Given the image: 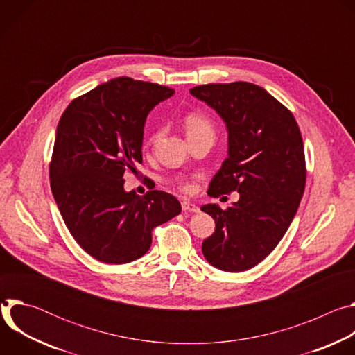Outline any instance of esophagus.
I'll return each mask as SVG.
<instances>
[{"instance_id": "obj_1", "label": "esophagus", "mask_w": 355, "mask_h": 355, "mask_svg": "<svg viewBox=\"0 0 355 355\" xmlns=\"http://www.w3.org/2000/svg\"><path fill=\"white\" fill-rule=\"evenodd\" d=\"M181 208H182L184 212H193V214L199 212V208L196 205L191 204V202H188V200H182L181 202Z\"/></svg>"}]
</instances>
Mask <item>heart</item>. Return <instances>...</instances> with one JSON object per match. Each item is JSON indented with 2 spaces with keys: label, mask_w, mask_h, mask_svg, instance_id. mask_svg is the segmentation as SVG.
Instances as JSON below:
<instances>
[{
  "label": "heart",
  "mask_w": 355,
  "mask_h": 355,
  "mask_svg": "<svg viewBox=\"0 0 355 355\" xmlns=\"http://www.w3.org/2000/svg\"><path fill=\"white\" fill-rule=\"evenodd\" d=\"M184 128L187 132L188 139L189 137H196V136H215V125L214 122L205 116V115H200V114H189L185 116L184 119ZM159 132L155 133L153 136L150 137V143H153L157 137H159ZM174 184L177 185L178 189L184 191V192H189L192 189V185L189 181H187L185 178H177L174 180Z\"/></svg>",
  "instance_id": "heart-1"
}]
</instances>
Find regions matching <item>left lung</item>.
<instances>
[{"label":"left lung","mask_w":355,"mask_h":355,"mask_svg":"<svg viewBox=\"0 0 355 355\" xmlns=\"http://www.w3.org/2000/svg\"><path fill=\"white\" fill-rule=\"evenodd\" d=\"M189 92L222 116L229 133V156L208 195L240 193L227 209L200 208L216 223L202 252L222 271H245L277 247L299 208L306 184L302 135L292 112L256 84H204Z\"/></svg>","instance_id":"obj_1"}]
</instances>
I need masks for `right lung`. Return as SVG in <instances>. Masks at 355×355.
I'll use <instances>...</instances> for the list:
<instances>
[{
  "label": "right lung",
  "mask_w": 355,
  "mask_h": 355,
  "mask_svg": "<svg viewBox=\"0 0 355 355\" xmlns=\"http://www.w3.org/2000/svg\"><path fill=\"white\" fill-rule=\"evenodd\" d=\"M173 88L114 78L73 99L63 112L49 166L50 188L63 220L80 247L107 264L144 256L151 232L180 215L175 196L123 189L126 173L143 162L148 112Z\"/></svg>",
  "instance_id": "add662e5"
}]
</instances>
